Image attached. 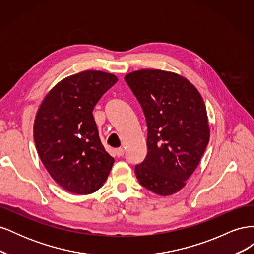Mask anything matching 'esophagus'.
I'll list each match as a JSON object with an SVG mask.
<instances>
[{"instance_id":"obj_1","label":"esophagus","mask_w":254,"mask_h":254,"mask_svg":"<svg viewBox=\"0 0 254 254\" xmlns=\"http://www.w3.org/2000/svg\"><path fill=\"white\" fill-rule=\"evenodd\" d=\"M114 152H115V155H117V157H119V158L124 156V149L123 148H117L114 150Z\"/></svg>"}]
</instances>
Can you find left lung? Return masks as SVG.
<instances>
[{
	"instance_id": "left-lung-1",
	"label": "left lung",
	"mask_w": 254,
	"mask_h": 254,
	"mask_svg": "<svg viewBox=\"0 0 254 254\" xmlns=\"http://www.w3.org/2000/svg\"><path fill=\"white\" fill-rule=\"evenodd\" d=\"M147 124V156L134 172L140 184L161 196L186 186L210 140L201 95L188 79L161 70L125 76Z\"/></svg>"
}]
</instances>
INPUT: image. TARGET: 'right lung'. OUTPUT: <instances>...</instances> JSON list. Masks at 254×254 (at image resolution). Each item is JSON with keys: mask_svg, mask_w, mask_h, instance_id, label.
Returning a JSON list of instances; mask_svg holds the SVG:
<instances>
[{"mask_svg": "<svg viewBox=\"0 0 254 254\" xmlns=\"http://www.w3.org/2000/svg\"><path fill=\"white\" fill-rule=\"evenodd\" d=\"M117 81L102 71L72 75L50 91L37 112V151L52 178L73 194L97 190L114 163L99 139L92 111Z\"/></svg>", "mask_w": 254, "mask_h": 254, "instance_id": "right-lung-1", "label": "right lung"}]
</instances>
